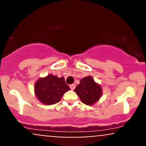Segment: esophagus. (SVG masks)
<instances>
[{"label": "esophagus", "instance_id": "1", "mask_svg": "<svg viewBox=\"0 0 146 146\" xmlns=\"http://www.w3.org/2000/svg\"><path fill=\"white\" fill-rule=\"evenodd\" d=\"M75 88V84H71V85H70V88H71L72 90H74Z\"/></svg>", "mask_w": 146, "mask_h": 146}]
</instances>
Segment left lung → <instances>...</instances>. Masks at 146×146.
<instances>
[{"mask_svg":"<svg viewBox=\"0 0 146 146\" xmlns=\"http://www.w3.org/2000/svg\"><path fill=\"white\" fill-rule=\"evenodd\" d=\"M74 92L78 95L80 100L84 104L92 106L100 100L102 96L101 85L95 82L91 76L82 79L75 88Z\"/></svg>","mask_w":146,"mask_h":146,"instance_id":"left-lung-1","label":"left lung"}]
</instances>
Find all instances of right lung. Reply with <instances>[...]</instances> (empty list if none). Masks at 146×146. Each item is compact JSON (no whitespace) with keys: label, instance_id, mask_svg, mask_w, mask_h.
<instances>
[{"label":"right lung","instance_id":"1","mask_svg":"<svg viewBox=\"0 0 146 146\" xmlns=\"http://www.w3.org/2000/svg\"><path fill=\"white\" fill-rule=\"evenodd\" d=\"M70 90L65 83L64 78L49 74L40 78L35 83V95L39 102L45 105H52L60 101L62 97Z\"/></svg>","mask_w":146,"mask_h":146}]
</instances>
